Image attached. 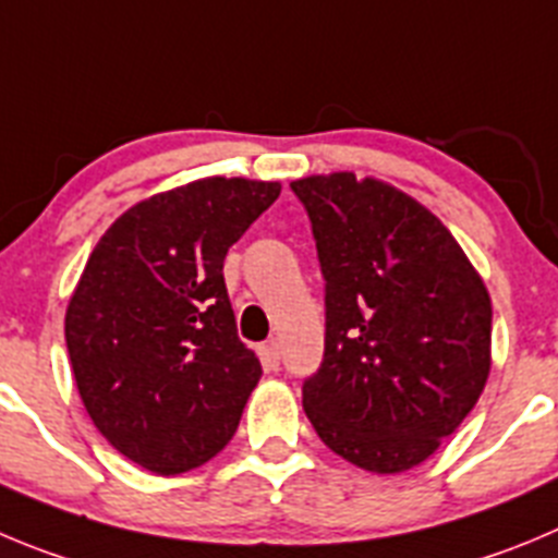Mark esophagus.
<instances>
[{"mask_svg":"<svg viewBox=\"0 0 558 558\" xmlns=\"http://www.w3.org/2000/svg\"><path fill=\"white\" fill-rule=\"evenodd\" d=\"M258 357H262V363H264V366H267V368H278V363H280L278 343H275V341L262 343V347H258Z\"/></svg>","mask_w":558,"mask_h":558,"instance_id":"1","label":"esophagus"}]
</instances>
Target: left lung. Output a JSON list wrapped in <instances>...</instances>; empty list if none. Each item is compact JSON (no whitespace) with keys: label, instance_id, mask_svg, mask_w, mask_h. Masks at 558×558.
I'll return each instance as SVG.
<instances>
[{"label":"left lung","instance_id":"1","mask_svg":"<svg viewBox=\"0 0 558 558\" xmlns=\"http://www.w3.org/2000/svg\"><path fill=\"white\" fill-rule=\"evenodd\" d=\"M327 280L325 361L303 408L327 449L372 473L429 460L493 366L482 275L424 203L352 170L291 181Z\"/></svg>","mask_w":558,"mask_h":558}]
</instances>
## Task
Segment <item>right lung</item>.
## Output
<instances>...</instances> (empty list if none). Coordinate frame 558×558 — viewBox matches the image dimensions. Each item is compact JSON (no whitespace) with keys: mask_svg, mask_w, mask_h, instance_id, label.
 I'll list each match as a JSON object with an SVG mask.
<instances>
[{"mask_svg":"<svg viewBox=\"0 0 558 558\" xmlns=\"http://www.w3.org/2000/svg\"><path fill=\"white\" fill-rule=\"evenodd\" d=\"M278 181L206 175L156 192L104 231L65 308L82 404L126 460L192 471L236 432L262 363L236 336L222 262Z\"/></svg>","mask_w":558,"mask_h":558,"instance_id":"right-lung-1","label":"right lung"}]
</instances>
